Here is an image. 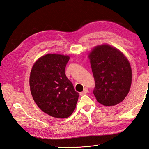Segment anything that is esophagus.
Returning <instances> with one entry per match:
<instances>
[{
    "label": "esophagus",
    "mask_w": 149,
    "mask_h": 149,
    "mask_svg": "<svg viewBox=\"0 0 149 149\" xmlns=\"http://www.w3.org/2000/svg\"><path fill=\"white\" fill-rule=\"evenodd\" d=\"M88 92V89H87V88H84L83 91L82 92H81V93H80V95H81V96L84 95V94H86Z\"/></svg>",
    "instance_id": "1"
}]
</instances>
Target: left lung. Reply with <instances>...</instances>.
<instances>
[{
	"mask_svg": "<svg viewBox=\"0 0 149 149\" xmlns=\"http://www.w3.org/2000/svg\"><path fill=\"white\" fill-rule=\"evenodd\" d=\"M98 102L106 106H115L127 96L132 83V70L124 54L109 45H101L89 53Z\"/></svg>",
	"mask_w": 149,
	"mask_h": 149,
	"instance_id": "1",
	"label": "left lung"
}]
</instances>
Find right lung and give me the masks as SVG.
Segmentation results:
<instances>
[{
    "instance_id": "right-lung-1",
    "label": "right lung",
    "mask_w": 149,
    "mask_h": 149,
    "mask_svg": "<svg viewBox=\"0 0 149 149\" xmlns=\"http://www.w3.org/2000/svg\"><path fill=\"white\" fill-rule=\"evenodd\" d=\"M70 60L66 55L47 54L34 63L30 76L31 96L45 113L56 118H66L76 108L79 93L65 74Z\"/></svg>"
}]
</instances>
